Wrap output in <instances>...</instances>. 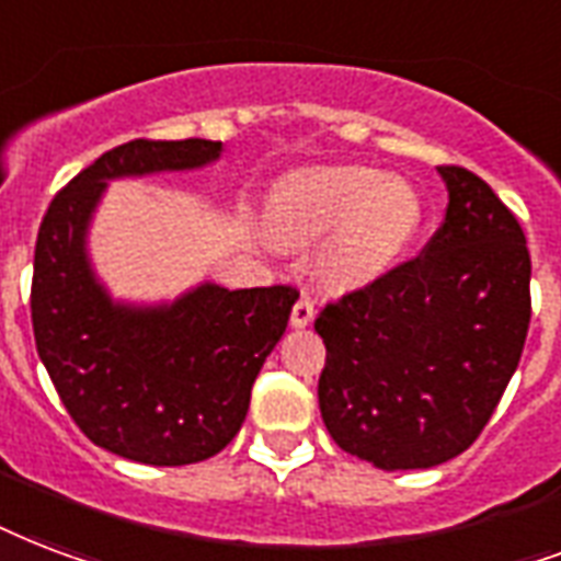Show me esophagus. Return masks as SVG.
Returning <instances> with one entry per match:
<instances>
[{
  "label": "esophagus",
  "mask_w": 561,
  "mask_h": 561,
  "mask_svg": "<svg viewBox=\"0 0 561 561\" xmlns=\"http://www.w3.org/2000/svg\"><path fill=\"white\" fill-rule=\"evenodd\" d=\"M311 318H314V302L309 297H299L294 302V309H290V327L294 329H302L309 327Z\"/></svg>",
  "instance_id": "esophagus-1"
}]
</instances>
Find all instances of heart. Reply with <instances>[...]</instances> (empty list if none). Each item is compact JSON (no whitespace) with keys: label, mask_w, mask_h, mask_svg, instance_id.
Returning <instances> with one entry per match:
<instances>
[{"label":"heart","mask_w":561,"mask_h":561,"mask_svg":"<svg viewBox=\"0 0 561 561\" xmlns=\"http://www.w3.org/2000/svg\"><path fill=\"white\" fill-rule=\"evenodd\" d=\"M267 224L288 247H320V276L358 288L391 271L421 232L423 203L403 176L365 164L294 170L267 196Z\"/></svg>","instance_id":"1"}]
</instances>
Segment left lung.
<instances>
[{"label": "left lung", "instance_id": "1", "mask_svg": "<svg viewBox=\"0 0 561 561\" xmlns=\"http://www.w3.org/2000/svg\"><path fill=\"white\" fill-rule=\"evenodd\" d=\"M442 229L412 262L314 320L332 442L382 470L433 468L477 442L524 353L529 250L518 217L465 167H438Z\"/></svg>", "mask_w": 561, "mask_h": 561}]
</instances>
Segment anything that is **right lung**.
<instances>
[{"label":"right lung","mask_w":561,"mask_h":561,"mask_svg":"<svg viewBox=\"0 0 561 561\" xmlns=\"http://www.w3.org/2000/svg\"><path fill=\"white\" fill-rule=\"evenodd\" d=\"M220 149L203 138L108 149L55 194L37 232V356L81 433L140 465H194L232 442L299 297L290 285L229 290L203 282L173 302L131 306L96 279L88 229L111 179L199 170Z\"/></svg>","instance_id":"1"}]
</instances>
